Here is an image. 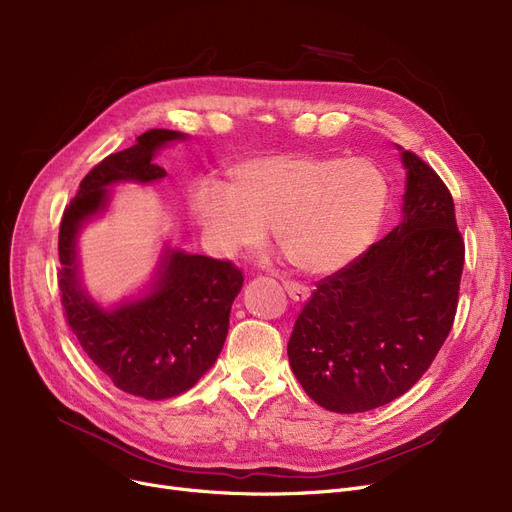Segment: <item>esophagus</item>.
Wrapping results in <instances>:
<instances>
[{
  "label": "esophagus",
  "instance_id": "34e87169",
  "mask_svg": "<svg viewBox=\"0 0 512 512\" xmlns=\"http://www.w3.org/2000/svg\"><path fill=\"white\" fill-rule=\"evenodd\" d=\"M288 297L292 301H307L309 299V288L305 284H299V282H292V280H282Z\"/></svg>",
  "mask_w": 512,
  "mask_h": 512
}]
</instances>
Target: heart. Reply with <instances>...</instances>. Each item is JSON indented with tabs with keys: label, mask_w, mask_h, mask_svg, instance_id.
Here are the masks:
<instances>
[{
	"label": "heart",
	"mask_w": 512,
	"mask_h": 512,
	"mask_svg": "<svg viewBox=\"0 0 512 512\" xmlns=\"http://www.w3.org/2000/svg\"><path fill=\"white\" fill-rule=\"evenodd\" d=\"M386 203V176L367 159L276 153L236 161L226 186L201 184L191 218L218 257L261 245L272 226L297 270L332 274L365 253Z\"/></svg>",
	"instance_id": "b5f03b06"
}]
</instances>
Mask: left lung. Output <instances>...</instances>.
<instances>
[{"instance_id":"8db88e82","label":"left lung","mask_w":512,"mask_h":512,"mask_svg":"<svg viewBox=\"0 0 512 512\" xmlns=\"http://www.w3.org/2000/svg\"><path fill=\"white\" fill-rule=\"evenodd\" d=\"M402 222L319 280L288 340L303 390L334 413H363L411 390L454 324L465 263L448 186L402 151Z\"/></svg>"}]
</instances>
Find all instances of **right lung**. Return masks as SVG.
Returning <instances> with one entry per match:
<instances>
[{
    "instance_id": "add662e5",
    "label": "right lung",
    "mask_w": 512,
    "mask_h": 512,
    "mask_svg": "<svg viewBox=\"0 0 512 512\" xmlns=\"http://www.w3.org/2000/svg\"><path fill=\"white\" fill-rule=\"evenodd\" d=\"M178 139H184L182 132L151 128L137 145L99 161L66 207L58 238L66 324L116 388L147 400L178 396L203 378L222 353L230 307L245 278L232 261L168 249L151 294L105 311L80 288L76 236L91 215L105 209L110 184L164 178L166 170L153 164V155Z\"/></svg>"
}]
</instances>
